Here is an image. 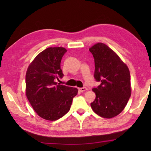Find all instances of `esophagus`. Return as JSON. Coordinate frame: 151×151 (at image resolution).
Masks as SVG:
<instances>
[{
    "label": "esophagus",
    "instance_id": "obj_1",
    "mask_svg": "<svg viewBox=\"0 0 151 151\" xmlns=\"http://www.w3.org/2000/svg\"><path fill=\"white\" fill-rule=\"evenodd\" d=\"M78 91L83 93V92H85L86 91H87V88L86 87H83V88H78Z\"/></svg>",
    "mask_w": 151,
    "mask_h": 151
}]
</instances>
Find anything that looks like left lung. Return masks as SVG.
Wrapping results in <instances>:
<instances>
[{"label":"left lung","instance_id":"1","mask_svg":"<svg viewBox=\"0 0 151 151\" xmlns=\"http://www.w3.org/2000/svg\"><path fill=\"white\" fill-rule=\"evenodd\" d=\"M94 58V76L101 82L93 88L96 98L91 103L93 111L101 117L111 119L123 111L131 95V75L128 66L118 55L102 42L89 48Z\"/></svg>","mask_w":151,"mask_h":151}]
</instances>
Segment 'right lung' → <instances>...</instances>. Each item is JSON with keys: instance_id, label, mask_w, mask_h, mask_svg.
I'll return each instance as SVG.
<instances>
[{"instance_id": "right-lung-1", "label": "right lung", "mask_w": 151, "mask_h": 151, "mask_svg": "<svg viewBox=\"0 0 151 151\" xmlns=\"http://www.w3.org/2000/svg\"><path fill=\"white\" fill-rule=\"evenodd\" d=\"M66 49L49 47L40 52L29 66L26 73V95L38 115L56 121L69 111L78 89L58 85L55 79L63 76L61 59Z\"/></svg>"}]
</instances>
